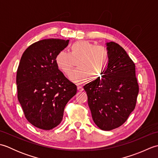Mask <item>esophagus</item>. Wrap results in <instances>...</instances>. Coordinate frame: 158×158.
<instances>
[{"label":"esophagus","mask_w":158,"mask_h":158,"mask_svg":"<svg viewBox=\"0 0 158 158\" xmlns=\"http://www.w3.org/2000/svg\"><path fill=\"white\" fill-rule=\"evenodd\" d=\"M77 89H78V91H79V92H82L83 90V87L78 85L77 86Z\"/></svg>","instance_id":"esophagus-1"}]
</instances>
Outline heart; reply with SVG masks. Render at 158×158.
Segmentation results:
<instances>
[{"mask_svg": "<svg viewBox=\"0 0 158 158\" xmlns=\"http://www.w3.org/2000/svg\"><path fill=\"white\" fill-rule=\"evenodd\" d=\"M70 53L59 52L55 58L58 68L66 75L71 71L75 62L77 68L69 75V79L77 83H82L89 78L95 80L101 77L108 67L110 56L107 49L89 41H76L70 46Z\"/></svg>", "mask_w": 158, "mask_h": 158, "instance_id": "b5f03b06", "label": "heart"}]
</instances>
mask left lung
I'll return each mask as SVG.
<instances>
[{
	"instance_id": "8db88e82",
	"label": "left lung",
	"mask_w": 158,
	"mask_h": 158,
	"mask_svg": "<svg viewBox=\"0 0 158 158\" xmlns=\"http://www.w3.org/2000/svg\"><path fill=\"white\" fill-rule=\"evenodd\" d=\"M110 60L102 79L84 85L93 121L100 129L111 130L126 122L135 109L139 91L135 64L122 47L106 43Z\"/></svg>"
}]
</instances>
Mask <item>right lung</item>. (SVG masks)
Returning a JSON list of instances; mask_svg holds the SVG:
<instances>
[{
    "label": "right lung",
    "instance_id": "right-lung-1",
    "mask_svg": "<svg viewBox=\"0 0 158 158\" xmlns=\"http://www.w3.org/2000/svg\"><path fill=\"white\" fill-rule=\"evenodd\" d=\"M69 40L43 39L23 52L17 70L18 98L26 118L38 128L49 130L61 123L66 105L77 86L58 69L55 58Z\"/></svg>",
    "mask_w": 158,
    "mask_h": 158
}]
</instances>
